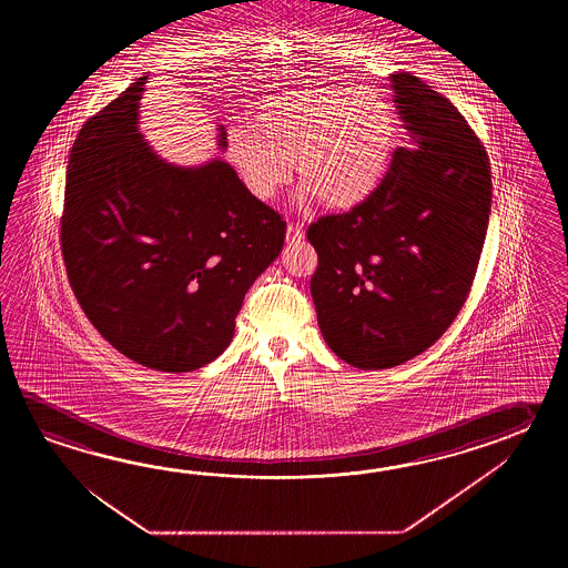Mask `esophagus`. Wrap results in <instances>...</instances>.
I'll list each match as a JSON object with an SVG mask.
<instances>
[{
    "label": "esophagus",
    "mask_w": 568,
    "mask_h": 568,
    "mask_svg": "<svg viewBox=\"0 0 568 568\" xmlns=\"http://www.w3.org/2000/svg\"><path fill=\"white\" fill-rule=\"evenodd\" d=\"M302 240H304V227L301 223H290L288 230H286V242L301 243Z\"/></svg>",
    "instance_id": "esophagus-1"
}]
</instances>
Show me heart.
I'll list each match as a JSON object with an SVG mask.
<instances>
[{"label":"heart","instance_id":"obj_1","mask_svg":"<svg viewBox=\"0 0 568 568\" xmlns=\"http://www.w3.org/2000/svg\"><path fill=\"white\" fill-rule=\"evenodd\" d=\"M396 138L394 113L365 87H308L264 99L254 128L233 125L225 158L243 189L270 203L292 182L331 209L367 201L386 174Z\"/></svg>","mask_w":568,"mask_h":568}]
</instances>
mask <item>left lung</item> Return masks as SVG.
Segmentation results:
<instances>
[{
	"label": "left lung",
	"instance_id": "1",
	"mask_svg": "<svg viewBox=\"0 0 568 568\" xmlns=\"http://www.w3.org/2000/svg\"><path fill=\"white\" fill-rule=\"evenodd\" d=\"M410 148L374 194L308 227L311 294L326 345L359 369H387L435 345L471 290L491 213V169L447 97L389 77Z\"/></svg>",
	"mask_w": 568,
	"mask_h": 568
}]
</instances>
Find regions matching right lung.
<instances>
[{
	"mask_svg": "<svg viewBox=\"0 0 568 568\" xmlns=\"http://www.w3.org/2000/svg\"><path fill=\"white\" fill-rule=\"evenodd\" d=\"M145 79L74 140L62 257L105 341L144 367L182 374L227 349L245 292L282 252L286 221L225 160L182 169L158 156L138 132Z\"/></svg>",
	"mask_w": 568,
	"mask_h": 568,
	"instance_id": "right-lung-1",
	"label": "right lung"
}]
</instances>
